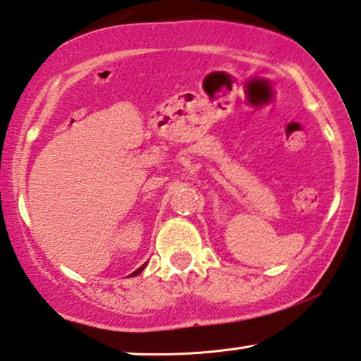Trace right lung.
Returning <instances> with one entry per match:
<instances>
[{
	"instance_id": "right-lung-1",
	"label": "right lung",
	"mask_w": 361,
	"mask_h": 361,
	"mask_svg": "<svg viewBox=\"0 0 361 361\" xmlns=\"http://www.w3.org/2000/svg\"><path fill=\"white\" fill-rule=\"evenodd\" d=\"M145 267H147V262H145V264H143V266H140V267H138L135 272H133V274H130V277H133V276H138V274H140V272H142V271H143V269H145Z\"/></svg>"
}]
</instances>
